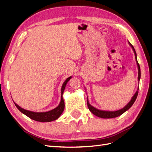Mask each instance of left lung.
Here are the masks:
<instances>
[{
    "label": "left lung",
    "mask_w": 152,
    "mask_h": 152,
    "mask_svg": "<svg viewBox=\"0 0 152 152\" xmlns=\"http://www.w3.org/2000/svg\"><path fill=\"white\" fill-rule=\"evenodd\" d=\"M129 45L131 46V47L132 48L134 52V54H135V60H136V62H137V66H138V82H139L140 81V66L138 61H137V54H136V52L135 48L133 47V45L128 42ZM139 87L138 89H137V91H136V93H135V94L133 95V97L132 98L131 100L129 101V103L127 104L124 107H123L121 109H119V110L117 111H103V110H100V109H98L96 108H95L94 107L92 106L90 104L89 101H88V98H87V106L88 108L90 110V111L94 115H96L98 117L100 118H115V117H117V116L121 115L122 114L124 113V112H126V111H128V109L131 107L133 104H134V102H135V100L137 99V95H138V93H139Z\"/></svg>",
    "instance_id": "obj_1"
}]
</instances>
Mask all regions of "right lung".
Wrapping results in <instances>:
<instances>
[{
	"label": "right lung",
	"instance_id": "right-lung-1",
	"mask_svg": "<svg viewBox=\"0 0 152 152\" xmlns=\"http://www.w3.org/2000/svg\"><path fill=\"white\" fill-rule=\"evenodd\" d=\"M72 76L69 77L68 78H66L65 81L63 82L62 87H61V101H60V103L58 105V107L56 108L52 109V110L47 111V112H34L31 111L26 110L22 107H20L19 105H17V104H15V106L17 108L19 109V110L22 113L26 115L28 117L30 118L31 119L34 120L36 121L41 122H51L53 121H56V119H58L60 115L62 114V113L64 111L65 108V103L64 100H63V94L64 92V90L65 89V86L66 83L71 78Z\"/></svg>",
	"mask_w": 152,
	"mask_h": 152
}]
</instances>
